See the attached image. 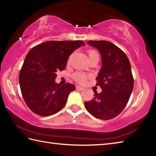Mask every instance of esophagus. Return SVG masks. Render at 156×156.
<instances>
[{"label": "esophagus", "mask_w": 156, "mask_h": 156, "mask_svg": "<svg viewBox=\"0 0 156 156\" xmlns=\"http://www.w3.org/2000/svg\"><path fill=\"white\" fill-rule=\"evenodd\" d=\"M76 89H77V90H79V91H83L84 90V88L83 87H80V86H76Z\"/></svg>", "instance_id": "esophagus-1"}]
</instances>
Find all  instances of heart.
Returning a JSON list of instances; mask_svg holds the SVG:
<instances>
[{"label":"heart","mask_w":156,"mask_h":156,"mask_svg":"<svg viewBox=\"0 0 156 156\" xmlns=\"http://www.w3.org/2000/svg\"><path fill=\"white\" fill-rule=\"evenodd\" d=\"M98 55V54L96 52L94 51V50H89L88 51L89 58L94 55ZM87 77H88L87 75H86L84 73H75L73 75L75 80L79 83H84L85 81H86Z\"/></svg>","instance_id":"obj_1"}]
</instances>
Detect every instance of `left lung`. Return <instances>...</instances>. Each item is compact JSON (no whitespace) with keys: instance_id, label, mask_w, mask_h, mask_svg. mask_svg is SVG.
Wrapping results in <instances>:
<instances>
[{"instance_id":"8db88e82","label":"left lung","mask_w":156,"mask_h":156,"mask_svg":"<svg viewBox=\"0 0 156 156\" xmlns=\"http://www.w3.org/2000/svg\"><path fill=\"white\" fill-rule=\"evenodd\" d=\"M101 58L97 85L101 92L84 103L86 110L95 118L109 120L122 112L128 103L134 86L131 66L125 53L112 43L105 40L89 41Z\"/></svg>"}]
</instances>
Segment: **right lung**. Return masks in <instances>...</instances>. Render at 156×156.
I'll use <instances>...</instances> for the list:
<instances>
[{"label":"right lung","instance_id":"add662e5","mask_svg":"<svg viewBox=\"0 0 156 156\" xmlns=\"http://www.w3.org/2000/svg\"><path fill=\"white\" fill-rule=\"evenodd\" d=\"M85 45L82 41H47L30 50L19 80L22 96L33 112L46 116L64 108L75 86L69 83L63 85L57 83L56 73L65 69L75 50Z\"/></svg>","mask_w":156,"mask_h":156}]
</instances>
